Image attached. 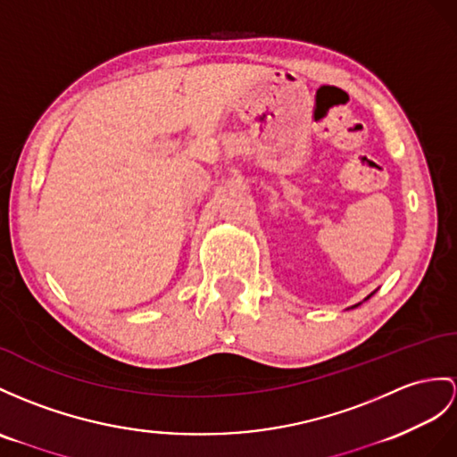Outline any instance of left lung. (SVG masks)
<instances>
[{
  "mask_svg": "<svg viewBox=\"0 0 457 457\" xmlns=\"http://www.w3.org/2000/svg\"><path fill=\"white\" fill-rule=\"evenodd\" d=\"M374 293H376V291H374ZM374 293H370V295H369V296H366V298H364V300H369V298H370V296H372V295H374ZM361 304H362V303H359V304H354V306H351V308H357V306H361Z\"/></svg>",
  "mask_w": 457,
  "mask_h": 457,
  "instance_id": "left-lung-1",
  "label": "left lung"
}]
</instances>
